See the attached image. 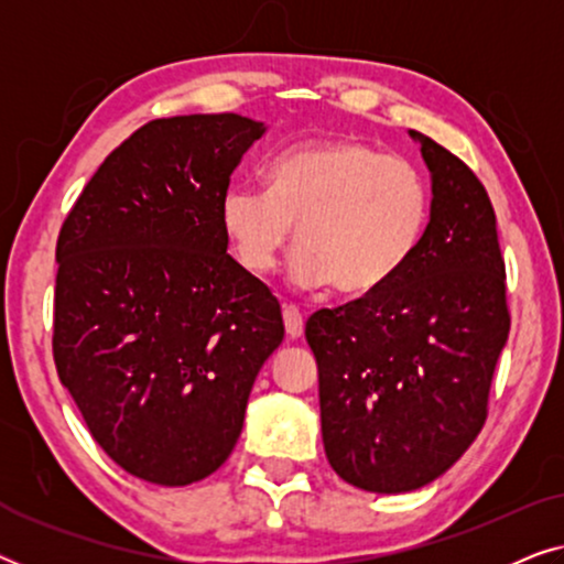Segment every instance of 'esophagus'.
Here are the masks:
<instances>
[{
	"label": "esophagus",
	"instance_id": "esophagus-1",
	"mask_svg": "<svg viewBox=\"0 0 564 564\" xmlns=\"http://www.w3.org/2000/svg\"><path fill=\"white\" fill-rule=\"evenodd\" d=\"M282 318H284V330H288V338H295L303 336V315H300V311L295 305H284L282 307Z\"/></svg>",
	"mask_w": 564,
	"mask_h": 564
}]
</instances>
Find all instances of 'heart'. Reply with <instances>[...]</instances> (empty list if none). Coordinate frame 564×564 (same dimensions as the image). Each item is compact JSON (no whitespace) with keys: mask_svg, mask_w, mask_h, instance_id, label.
Here are the masks:
<instances>
[{"mask_svg":"<svg viewBox=\"0 0 564 564\" xmlns=\"http://www.w3.org/2000/svg\"><path fill=\"white\" fill-rule=\"evenodd\" d=\"M431 218L419 166L357 138H321L282 151L267 169V192L230 187L220 228L238 267L272 274L295 226L300 249L290 280L341 295L384 288L421 249Z\"/></svg>","mask_w":564,"mask_h":564,"instance_id":"obj_1","label":"heart"}]
</instances>
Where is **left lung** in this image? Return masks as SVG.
I'll return each instance as SVG.
<instances>
[{
    "mask_svg": "<svg viewBox=\"0 0 564 564\" xmlns=\"http://www.w3.org/2000/svg\"><path fill=\"white\" fill-rule=\"evenodd\" d=\"M411 135L434 192L421 249L384 288L305 323L326 457L369 492L419 490L469 449L511 330L488 192L452 151Z\"/></svg>",
    "mask_w": 564,
    "mask_h": 564,
    "instance_id": "1",
    "label": "left lung"
}]
</instances>
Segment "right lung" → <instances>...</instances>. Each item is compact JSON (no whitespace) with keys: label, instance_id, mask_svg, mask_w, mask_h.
I'll return each instance as SVG.
<instances>
[{"label":"right lung","instance_id":"right-lung-1","mask_svg":"<svg viewBox=\"0 0 564 564\" xmlns=\"http://www.w3.org/2000/svg\"><path fill=\"white\" fill-rule=\"evenodd\" d=\"M264 126L234 112L145 122L82 189L56 243L53 361L115 465L180 488L241 436L284 323L228 257L220 199Z\"/></svg>","mask_w":564,"mask_h":564}]
</instances>
